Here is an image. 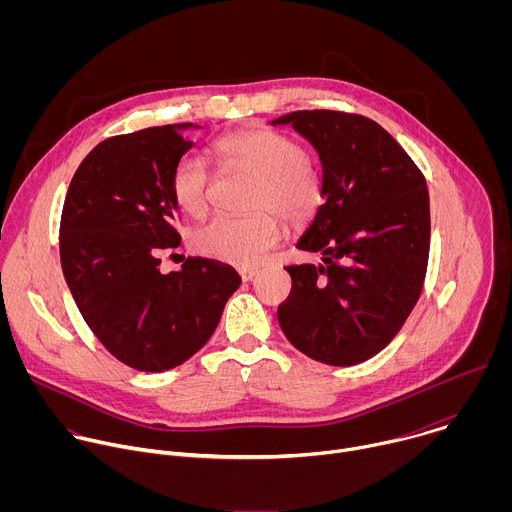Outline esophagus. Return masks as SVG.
<instances>
[{
    "instance_id": "34e87169",
    "label": "esophagus",
    "mask_w": 512,
    "mask_h": 512,
    "mask_svg": "<svg viewBox=\"0 0 512 512\" xmlns=\"http://www.w3.org/2000/svg\"><path fill=\"white\" fill-rule=\"evenodd\" d=\"M239 275H241L243 281H251V279L257 275V269H247V267H243V269H239Z\"/></svg>"
}]
</instances>
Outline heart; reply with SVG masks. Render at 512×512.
<instances>
[{"instance_id": "heart-1", "label": "heart", "mask_w": 512, "mask_h": 512, "mask_svg": "<svg viewBox=\"0 0 512 512\" xmlns=\"http://www.w3.org/2000/svg\"><path fill=\"white\" fill-rule=\"evenodd\" d=\"M214 158L227 172L255 178L249 216H216L200 227L194 249L210 259L253 267L283 239L279 218L289 227H304L320 210L326 180L320 164L302 143L271 127L229 133L214 143ZM212 172L198 156H182L170 176L176 206L188 216H202L210 204Z\"/></svg>"}]
</instances>
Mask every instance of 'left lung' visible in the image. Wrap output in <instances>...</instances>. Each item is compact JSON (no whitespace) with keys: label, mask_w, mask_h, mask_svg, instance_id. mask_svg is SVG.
Returning a JSON list of instances; mask_svg holds the SVG:
<instances>
[{"label":"left lung","mask_w":512,"mask_h":512,"mask_svg":"<svg viewBox=\"0 0 512 512\" xmlns=\"http://www.w3.org/2000/svg\"><path fill=\"white\" fill-rule=\"evenodd\" d=\"M316 148L326 202L298 249L324 265H289L291 291L277 308L287 340L306 356L350 367L381 352L415 308L429 259L425 178L377 121L344 111H294Z\"/></svg>","instance_id":"left-lung-1"}]
</instances>
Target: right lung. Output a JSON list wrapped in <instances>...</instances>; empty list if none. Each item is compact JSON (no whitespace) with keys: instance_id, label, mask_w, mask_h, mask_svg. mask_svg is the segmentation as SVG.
Listing matches in <instances>:
<instances>
[{"instance_id":"1","label":"right lung","mask_w":512,"mask_h":512,"mask_svg":"<svg viewBox=\"0 0 512 512\" xmlns=\"http://www.w3.org/2000/svg\"><path fill=\"white\" fill-rule=\"evenodd\" d=\"M184 127L103 139L72 176L60 216L72 298L97 340L143 373L170 371L196 354L241 285L233 267L200 257L160 271V255L180 245L170 176L194 145Z\"/></svg>"}]
</instances>
